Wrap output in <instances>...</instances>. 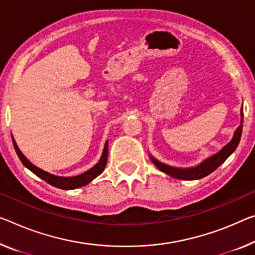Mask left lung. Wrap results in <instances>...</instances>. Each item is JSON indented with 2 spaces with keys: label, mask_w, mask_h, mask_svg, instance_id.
Wrapping results in <instances>:
<instances>
[{
  "label": "left lung",
  "mask_w": 255,
  "mask_h": 255,
  "mask_svg": "<svg viewBox=\"0 0 255 255\" xmlns=\"http://www.w3.org/2000/svg\"><path fill=\"white\" fill-rule=\"evenodd\" d=\"M241 123H243V116H244V113H243V107H242V112H241ZM242 128L243 125L241 124L240 127L237 128V130L235 131L234 138L228 144H226L222 149L218 152V154L213 155L212 157L205 159L202 164H199L198 166L193 167V168H175V167H171L168 165H165V164L158 162L156 160L154 157H151L152 163L155 164L157 168H159L160 171L164 172L171 177L177 178V179H181V180H197V179H202L209 175L210 173H212L213 171L217 170V168L221 165V164L225 162V160L229 157L230 155L233 154L236 149L238 143H240L241 136H242Z\"/></svg>",
  "instance_id": "1"
}]
</instances>
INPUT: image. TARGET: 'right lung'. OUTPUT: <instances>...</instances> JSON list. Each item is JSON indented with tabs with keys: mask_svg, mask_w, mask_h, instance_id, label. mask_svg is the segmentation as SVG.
Instances as JSON below:
<instances>
[{
	"mask_svg": "<svg viewBox=\"0 0 255 255\" xmlns=\"http://www.w3.org/2000/svg\"><path fill=\"white\" fill-rule=\"evenodd\" d=\"M12 142H13V147L15 149V152H17L18 157L20 158L21 163L23 164V165H25L27 168H29V170L32 171L33 173L36 174L37 177H40L41 179L44 180L45 182L50 183L51 186L60 188V189H66V190L76 189V188H80V187H83L85 185H88L89 182H91L93 179L98 177V175L103 173V171L105 170V167H106V164H107L108 142H106L103 156H101L99 162L97 163V165H95L92 168H90V170H88L87 172H84V173H82L80 175H76V177H69V178L57 177V175H52L50 173H46V172L41 170V168H38L35 165H33V164L30 163L29 160L22 155V152L18 148L17 143H15V141H14L13 138H12Z\"/></svg>",
	"mask_w": 255,
	"mask_h": 255,
	"instance_id": "1",
	"label": "right lung"
}]
</instances>
